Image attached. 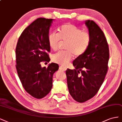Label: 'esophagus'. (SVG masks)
Segmentation results:
<instances>
[{
    "instance_id": "1",
    "label": "esophagus",
    "mask_w": 122,
    "mask_h": 122,
    "mask_svg": "<svg viewBox=\"0 0 122 122\" xmlns=\"http://www.w3.org/2000/svg\"><path fill=\"white\" fill-rule=\"evenodd\" d=\"M59 69L61 70H63V71H65V70L67 69L66 67H64V66H60L59 67Z\"/></svg>"
}]
</instances>
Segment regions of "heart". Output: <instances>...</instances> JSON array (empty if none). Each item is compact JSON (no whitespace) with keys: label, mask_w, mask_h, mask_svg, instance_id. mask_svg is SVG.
Instances as JSON below:
<instances>
[{"label":"heart","mask_w":122,"mask_h":122,"mask_svg":"<svg viewBox=\"0 0 122 122\" xmlns=\"http://www.w3.org/2000/svg\"><path fill=\"white\" fill-rule=\"evenodd\" d=\"M60 40L67 41L65 46L66 50L54 54L52 60L58 64L66 65L71 59L73 54L77 57L85 53L90 45L91 36L88 32L82 31L76 25L68 23L61 26L57 34L51 33L49 35L48 41L50 48L56 51Z\"/></svg>","instance_id":"1"}]
</instances>
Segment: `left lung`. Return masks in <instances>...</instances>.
<instances>
[{
    "instance_id": "left-lung-1",
    "label": "left lung",
    "mask_w": 122,
    "mask_h": 122,
    "mask_svg": "<svg viewBox=\"0 0 122 122\" xmlns=\"http://www.w3.org/2000/svg\"><path fill=\"white\" fill-rule=\"evenodd\" d=\"M85 24L91 36L90 45L85 53L73 61L75 69L66 71L70 95L80 103L91 99L99 90L107 71L109 57L103 31L93 21L86 20Z\"/></svg>"
}]
</instances>
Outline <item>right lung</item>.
Here are the masks:
<instances>
[{
    "instance_id": "obj_1",
    "label": "right lung",
    "mask_w": 122,
    "mask_h": 122,
    "mask_svg": "<svg viewBox=\"0 0 122 122\" xmlns=\"http://www.w3.org/2000/svg\"><path fill=\"white\" fill-rule=\"evenodd\" d=\"M54 19L40 18L27 27L20 36L15 49V65L19 77L26 91L37 99L48 95L53 86V76L59 69L54 63L48 68L41 63L49 62L47 52L49 30Z\"/></svg>"
}]
</instances>
